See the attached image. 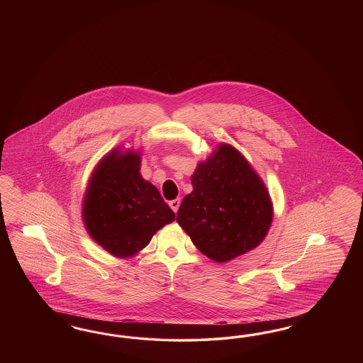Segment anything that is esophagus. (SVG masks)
<instances>
[{
    "mask_svg": "<svg viewBox=\"0 0 363 363\" xmlns=\"http://www.w3.org/2000/svg\"><path fill=\"white\" fill-rule=\"evenodd\" d=\"M179 203H181V199H179V198H176V199H173V201H170V202H169V206L173 209L174 213H177V210L179 208Z\"/></svg>",
    "mask_w": 363,
    "mask_h": 363,
    "instance_id": "obj_1",
    "label": "esophagus"
}]
</instances>
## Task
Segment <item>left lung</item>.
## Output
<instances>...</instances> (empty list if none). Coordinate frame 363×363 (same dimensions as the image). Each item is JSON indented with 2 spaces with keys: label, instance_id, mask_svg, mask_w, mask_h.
<instances>
[{
  "label": "left lung",
  "instance_id": "1",
  "mask_svg": "<svg viewBox=\"0 0 363 363\" xmlns=\"http://www.w3.org/2000/svg\"><path fill=\"white\" fill-rule=\"evenodd\" d=\"M177 222L201 253L228 262L257 247L272 225L273 208L261 178L238 150L220 145L191 176Z\"/></svg>",
  "mask_w": 363,
  "mask_h": 363
}]
</instances>
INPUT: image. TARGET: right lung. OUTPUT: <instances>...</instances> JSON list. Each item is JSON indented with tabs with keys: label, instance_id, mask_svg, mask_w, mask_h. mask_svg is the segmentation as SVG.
<instances>
[{
	"label": "right lung",
	"instance_id": "1",
	"mask_svg": "<svg viewBox=\"0 0 363 363\" xmlns=\"http://www.w3.org/2000/svg\"><path fill=\"white\" fill-rule=\"evenodd\" d=\"M118 153L111 152L94 170L82 214L91 238L121 258L143 250L176 214L140 174L138 154Z\"/></svg>",
	"mask_w": 363,
	"mask_h": 363
}]
</instances>
